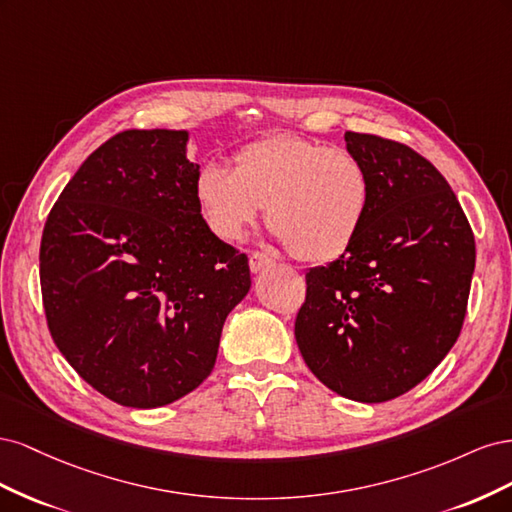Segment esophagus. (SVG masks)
Instances as JSON below:
<instances>
[{
    "mask_svg": "<svg viewBox=\"0 0 512 512\" xmlns=\"http://www.w3.org/2000/svg\"><path fill=\"white\" fill-rule=\"evenodd\" d=\"M271 262H273V260H271L267 254H262V252H252V254H250V269H252L254 273L260 271V269L269 267Z\"/></svg>",
    "mask_w": 512,
    "mask_h": 512,
    "instance_id": "1",
    "label": "esophagus"
}]
</instances>
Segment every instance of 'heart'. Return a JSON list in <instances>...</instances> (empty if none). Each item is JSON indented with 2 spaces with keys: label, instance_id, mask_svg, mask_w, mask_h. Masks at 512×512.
Listing matches in <instances>:
<instances>
[{
  "label": "heart",
  "instance_id": "b5f03b06",
  "mask_svg": "<svg viewBox=\"0 0 512 512\" xmlns=\"http://www.w3.org/2000/svg\"><path fill=\"white\" fill-rule=\"evenodd\" d=\"M196 200L220 239H241L267 209L269 228L294 258L327 262L361 232L371 179L348 149L273 134L239 149L232 170L213 162L200 168Z\"/></svg>",
  "mask_w": 512,
  "mask_h": 512
}]
</instances>
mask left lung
I'll list each match as a JSON object with an SVG mask.
<instances>
[{
	"label": "left lung",
	"mask_w": 512,
	"mask_h": 512,
	"mask_svg": "<svg viewBox=\"0 0 512 512\" xmlns=\"http://www.w3.org/2000/svg\"><path fill=\"white\" fill-rule=\"evenodd\" d=\"M371 179L348 250L305 273L294 337L337 395L380 404L423 382L457 342L468 312L474 232L438 168L404 143L346 132Z\"/></svg>",
	"instance_id": "left-lung-1"
}]
</instances>
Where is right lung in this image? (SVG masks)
<instances>
[{"instance_id": "right-lung-1", "label": "right lung", "mask_w": 512, "mask_h": 512, "mask_svg": "<svg viewBox=\"0 0 512 512\" xmlns=\"http://www.w3.org/2000/svg\"><path fill=\"white\" fill-rule=\"evenodd\" d=\"M188 132L108 138L59 194L40 241L55 346L115 404L158 408L215 365L224 320L250 290V262L215 237L196 200Z\"/></svg>"}]
</instances>
